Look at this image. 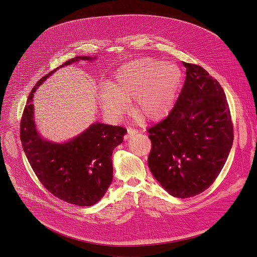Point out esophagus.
I'll use <instances>...</instances> for the list:
<instances>
[{
    "label": "esophagus",
    "mask_w": 257,
    "mask_h": 257,
    "mask_svg": "<svg viewBox=\"0 0 257 257\" xmlns=\"http://www.w3.org/2000/svg\"><path fill=\"white\" fill-rule=\"evenodd\" d=\"M137 134H139V131H138V130L133 128V127H128V128H127V135H125L124 139H125V140H128L132 136H135V135H137Z\"/></svg>",
    "instance_id": "esophagus-1"
}]
</instances>
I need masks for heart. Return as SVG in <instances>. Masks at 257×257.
<instances>
[{"mask_svg":"<svg viewBox=\"0 0 257 257\" xmlns=\"http://www.w3.org/2000/svg\"><path fill=\"white\" fill-rule=\"evenodd\" d=\"M182 73L173 63L154 58H141L121 66L114 77L113 87L105 86L99 96L103 109L113 116L128 109V99L148 119L166 115L173 107Z\"/></svg>","mask_w":257,"mask_h":257,"instance_id":"b5f03b06","label":"heart"}]
</instances>
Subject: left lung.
Masks as SVG:
<instances>
[{
  "instance_id": "1",
  "label": "left lung",
  "mask_w": 257,
  "mask_h": 257,
  "mask_svg": "<svg viewBox=\"0 0 257 257\" xmlns=\"http://www.w3.org/2000/svg\"><path fill=\"white\" fill-rule=\"evenodd\" d=\"M186 79L168 116L149 127L148 167L173 197L190 198L215 182L229 154L233 127L220 83L183 62Z\"/></svg>"
}]
</instances>
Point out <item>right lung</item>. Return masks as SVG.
<instances>
[{
  "label": "right lung",
  "mask_w": 257,
  "mask_h": 257,
  "mask_svg": "<svg viewBox=\"0 0 257 257\" xmlns=\"http://www.w3.org/2000/svg\"><path fill=\"white\" fill-rule=\"evenodd\" d=\"M94 59L96 57L76 56L58 68ZM58 68L42 77L33 88L21 120V141L38 180L51 194L69 204L89 207L99 202L110 187L112 150L122 143L126 130L95 122L66 143L41 138L35 122L34 93Z\"/></svg>",
  "instance_id": "1"
}]
</instances>
